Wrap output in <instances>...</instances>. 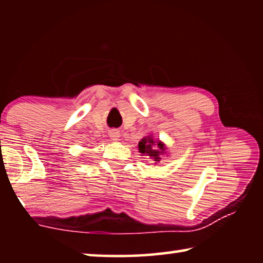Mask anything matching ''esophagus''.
Segmentation results:
<instances>
[{
	"label": "esophagus",
	"instance_id": "obj_1",
	"mask_svg": "<svg viewBox=\"0 0 263 263\" xmlns=\"http://www.w3.org/2000/svg\"><path fill=\"white\" fill-rule=\"evenodd\" d=\"M109 137L112 140H118V138L121 137V133H119L118 130H116V128H112V130L109 131Z\"/></svg>",
	"mask_w": 263,
	"mask_h": 263
}]
</instances>
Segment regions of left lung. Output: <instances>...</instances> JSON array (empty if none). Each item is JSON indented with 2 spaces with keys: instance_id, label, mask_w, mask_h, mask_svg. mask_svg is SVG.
I'll use <instances>...</instances> for the list:
<instances>
[{
  "instance_id": "obj_1",
  "label": "left lung",
  "mask_w": 263,
  "mask_h": 263,
  "mask_svg": "<svg viewBox=\"0 0 263 263\" xmlns=\"http://www.w3.org/2000/svg\"><path fill=\"white\" fill-rule=\"evenodd\" d=\"M138 149H139L141 155L153 161L154 166L160 162L162 155L168 154V151H166V145L161 140L155 139L152 135L142 138L139 144H138Z\"/></svg>"
}]
</instances>
